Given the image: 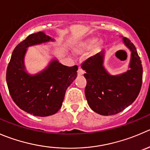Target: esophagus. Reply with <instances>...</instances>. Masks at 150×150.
<instances>
[{
  "label": "esophagus",
  "mask_w": 150,
  "mask_h": 150,
  "mask_svg": "<svg viewBox=\"0 0 150 150\" xmlns=\"http://www.w3.org/2000/svg\"><path fill=\"white\" fill-rule=\"evenodd\" d=\"M83 73H84V71L83 70V69H81V67L78 68V75H83Z\"/></svg>",
  "instance_id": "esophagus-1"
}]
</instances>
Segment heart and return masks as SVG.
Here are the masks:
<instances>
[{
	"instance_id": "b5f03b06",
	"label": "heart",
	"mask_w": 150,
	"mask_h": 150,
	"mask_svg": "<svg viewBox=\"0 0 150 150\" xmlns=\"http://www.w3.org/2000/svg\"><path fill=\"white\" fill-rule=\"evenodd\" d=\"M97 40L98 39L97 37H91L84 41L81 42L74 47V52L77 54H82L87 50L92 49L91 51L93 53H97L103 47V42L101 41L97 42Z\"/></svg>"
}]
</instances>
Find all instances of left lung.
<instances>
[{"label":"left lung","mask_w":150,"mask_h":150,"mask_svg":"<svg viewBox=\"0 0 150 150\" xmlns=\"http://www.w3.org/2000/svg\"><path fill=\"white\" fill-rule=\"evenodd\" d=\"M123 42L131 51L130 69L118 75L108 73L103 67L104 52L91 56L81 64L86 79L85 95L89 107L100 115L117 114L131 105L142 84V61L134 45L127 37Z\"/></svg>","instance_id":"obj_1"}]
</instances>
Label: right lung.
<instances>
[{
    "mask_svg": "<svg viewBox=\"0 0 150 150\" xmlns=\"http://www.w3.org/2000/svg\"><path fill=\"white\" fill-rule=\"evenodd\" d=\"M53 40L44 32L30 34L16 46L7 67V86L13 101L20 109L36 117L57 113L67 88L77 77L78 66H64L57 60L52 61L45 69L36 75L25 72L26 48Z\"/></svg>",
    "mask_w": 150,
    "mask_h": 150,
    "instance_id": "add662e5",
    "label": "right lung"
}]
</instances>
